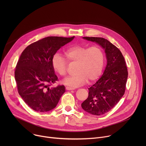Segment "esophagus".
Segmentation results:
<instances>
[{
	"label": "esophagus",
	"instance_id": "esophagus-1",
	"mask_svg": "<svg viewBox=\"0 0 146 146\" xmlns=\"http://www.w3.org/2000/svg\"><path fill=\"white\" fill-rule=\"evenodd\" d=\"M66 89L67 90H74V88H72V87H66Z\"/></svg>",
	"mask_w": 146,
	"mask_h": 146
}]
</instances>
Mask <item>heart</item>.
Here are the masks:
<instances>
[{
    "label": "heart",
    "instance_id": "heart-1",
    "mask_svg": "<svg viewBox=\"0 0 146 146\" xmlns=\"http://www.w3.org/2000/svg\"><path fill=\"white\" fill-rule=\"evenodd\" d=\"M66 58L56 52L52 58L54 70L61 76H65L68 72V62L75 63L74 74L65 78L63 83L72 87H77L96 80L100 76L105 63V54L99 46L88 47L76 45L65 50Z\"/></svg>",
    "mask_w": 146,
    "mask_h": 146
}]
</instances>
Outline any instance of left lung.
I'll return each mask as SVG.
<instances>
[{"mask_svg":"<svg viewBox=\"0 0 146 146\" xmlns=\"http://www.w3.org/2000/svg\"><path fill=\"white\" fill-rule=\"evenodd\" d=\"M95 41L104 49L107 65L102 77L88 88V97L81 107L91 114L100 115L110 111L125 94L128 78V69L120 50L107 39L98 37H84Z\"/></svg>","mask_w":146,"mask_h":146,"instance_id":"1","label":"left lung"}]
</instances>
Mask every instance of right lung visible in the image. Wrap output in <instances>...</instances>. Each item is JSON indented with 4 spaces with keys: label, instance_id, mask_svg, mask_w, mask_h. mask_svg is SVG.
Returning a JSON list of instances; mask_svg holds the SVG:
<instances>
[{
    "label": "right lung",
    "instance_id": "1",
    "mask_svg": "<svg viewBox=\"0 0 146 146\" xmlns=\"http://www.w3.org/2000/svg\"><path fill=\"white\" fill-rule=\"evenodd\" d=\"M74 36H49L34 42L23 51L14 75L18 92L32 109L46 112L54 109L65 92V86L52 87L58 80L52 65V58Z\"/></svg>",
    "mask_w": 146,
    "mask_h": 146
}]
</instances>
